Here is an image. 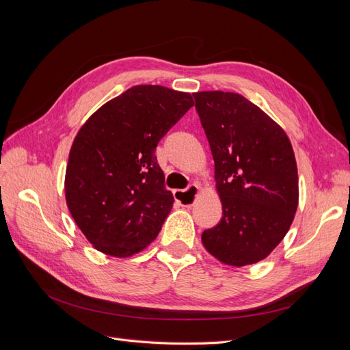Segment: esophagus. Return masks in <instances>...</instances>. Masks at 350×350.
Returning <instances> with one entry per match:
<instances>
[{
  "mask_svg": "<svg viewBox=\"0 0 350 350\" xmlns=\"http://www.w3.org/2000/svg\"><path fill=\"white\" fill-rule=\"evenodd\" d=\"M198 191H200V188L197 184H189L185 189H175L174 197L179 204L189 207V206H193V203L196 201Z\"/></svg>",
  "mask_w": 350,
  "mask_h": 350,
  "instance_id": "34e87169",
  "label": "esophagus"
}]
</instances>
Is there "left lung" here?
<instances>
[{
    "instance_id": "1",
    "label": "left lung",
    "mask_w": 350,
    "mask_h": 350,
    "mask_svg": "<svg viewBox=\"0 0 350 350\" xmlns=\"http://www.w3.org/2000/svg\"><path fill=\"white\" fill-rule=\"evenodd\" d=\"M215 161L224 213L201 241L229 266H247L279 245L298 207V169L288 135L232 92L193 93Z\"/></svg>"
}]
</instances>
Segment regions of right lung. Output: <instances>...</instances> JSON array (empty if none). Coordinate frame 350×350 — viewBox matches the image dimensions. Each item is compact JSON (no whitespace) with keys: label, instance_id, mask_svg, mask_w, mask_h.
Segmentation results:
<instances>
[{"label":"right lung","instance_id":"add662e5","mask_svg":"<svg viewBox=\"0 0 350 350\" xmlns=\"http://www.w3.org/2000/svg\"><path fill=\"white\" fill-rule=\"evenodd\" d=\"M193 107L189 93L134 86L84 124L71 146L66 198L89 242L115 257L149 245L174 204L154 150Z\"/></svg>","mask_w":350,"mask_h":350}]
</instances>
